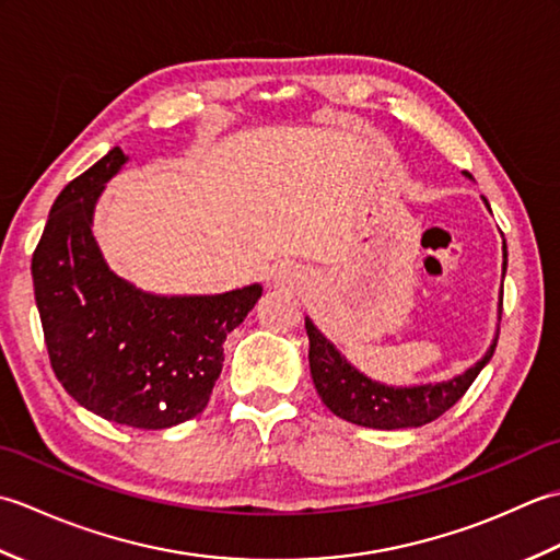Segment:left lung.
<instances>
[{
	"instance_id": "obj_1",
	"label": "left lung",
	"mask_w": 560,
	"mask_h": 560,
	"mask_svg": "<svg viewBox=\"0 0 560 560\" xmlns=\"http://www.w3.org/2000/svg\"><path fill=\"white\" fill-rule=\"evenodd\" d=\"M467 177H471L467 173ZM486 209L491 211L489 199L483 197ZM508 269V247L503 237V279ZM503 315V291L498 299V331H501ZM307 339H311V375L317 395L323 397L325 407L337 413L339 419L349 423H359L377 431H395V428H419L423 423L435 421L443 416L452 404L462 399L464 392L477 380L481 368L491 361L498 343V331L491 341L489 351L481 361L467 368L462 375H455L445 383H428L413 387H392L375 383L343 359L339 349L319 331L311 317H305Z\"/></svg>"
}]
</instances>
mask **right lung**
I'll use <instances>...</instances> for the list:
<instances>
[{
    "label": "right lung",
    "instance_id": "obj_1",
    "mask_svg": "<svg viewBox=\"0 0 560 560\" xmlns=\"http://www.w3.org/2000/svg\"><path fill=\"white\" fill-rule=\"evenodd\" d=\"M120 147L71 180L50 209L31 273L59 383L105 421L161 431L195 419L223 368V341L261 295L259 283L217 295H156L117 277L93 237Z\"/></svg>",
    "mask_w": 560,
    "mask_h": 560
}]
</instances>
